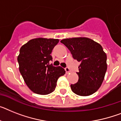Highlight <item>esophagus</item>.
<instances>
[{
  "label": "esophagus",
  "instance_id": "esophagus-1",
  "mask_svg": "<svg viewBox=\"0 0 121 121\" xmlns=\"http://www.w3.org/2000/svg\"><path fill=\"white\" fill-rule=\"evenodd\" d=\"M65 69L66 73V74H68V73H71V70H70L69 68H68V67L65 68Z\"/></svg>",
  "mask_w": 121,
  "mask_h": 121
}]
</instances>
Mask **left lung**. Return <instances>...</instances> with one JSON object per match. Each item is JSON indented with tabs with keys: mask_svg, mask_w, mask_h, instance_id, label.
<instances>
[{
	"mask_svg": "<svg viewBox=\"0 0 121 121\" xmlns=\"http://www.w3.org/2000/svg\"><path fill=\"white\" fill-rule=\"evenodd\" d=\"M60 42L69 50L73 58L81 63L76 73L79 80L71 85L72 91L80 96L97 92L107 69V57L101 45L87 37L65 39Z\"/></svg>",
	"mask_w": 121,
	"mask_h": 121,
	"instance_id": "8db88e82",
	"label": "left lung"
}]
</instances>
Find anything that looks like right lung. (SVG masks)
Wrapping results in <instances>:
<instances>
[{
    "label": "right lung",
    "instance_id": "right-lung-1",
    "mask_svg": "<svg viewBox=\"0 0 121 121\" xmlns=\"http://www.w3.org/2000/svg\"><path fill=\"white\" fill-rule=\"evenodd\" d=\"M55 39L36 38L21 47L18 56L19 69L29 89L39 95L53 92L58 79L66 71L61 66H53L51 53L58 43Z\"/></svg>",
    "mask_w": 121,
    "mask_h": 121
}]
</instances>
